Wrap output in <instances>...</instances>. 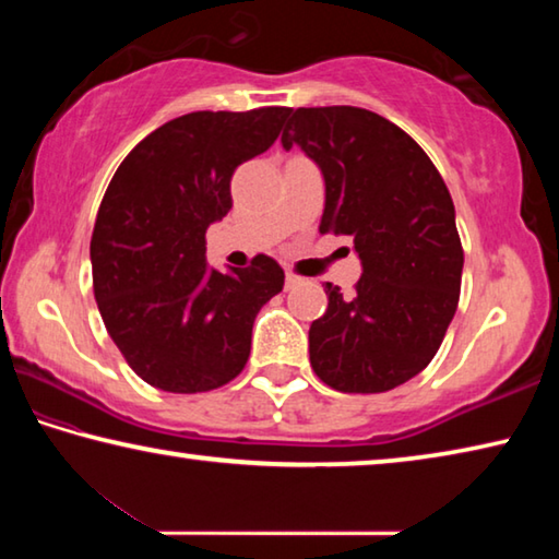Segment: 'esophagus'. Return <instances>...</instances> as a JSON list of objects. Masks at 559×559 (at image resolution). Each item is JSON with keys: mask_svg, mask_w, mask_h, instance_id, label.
I'll return each instance as SVG.
<instances>
[{"mask_svg": "<svg viewBox=\"0 0 559 559\" xmlns=\"http://www.w3.org/2000/svg\"><path fill=\"white\" fill-rule=\"evenodd\" d=\"M300 283H302V278L300 276H296V273H286V288L290 290V288H296V286H300Z\"/></svg>", "mask_w": 559, "mask_h": 559, "instance_id": "1", "label": "esophagus"}]
</instances>
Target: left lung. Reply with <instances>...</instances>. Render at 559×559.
<instances>
[{
	"label": "left lung",
	"mask_w": 559,
	"mask_h": 559,
	"mask_svg": "<svg viewBox=\"0 0 559 559\" xmlns=\"http://www.w3.org/2000/svg\"><path fill=\"white\" fill-rule=\"evenodd\" d=\"M281 143L325 179L320 234L349 236L362 263L353 296L325 283L310 365L337 392H390L431 362L456 313L463 249L449 189L402 128L365 108H298Z\"/></svg>",
	"instance_id": "obj_1"
}]
</instances>
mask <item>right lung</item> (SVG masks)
I'll list each match as a JSON object with an SVG mask.
<instances>
[{
    "label": "right lung",
    "mask_w": 559,
    "mask_h": 559,
    "mask_svg": "<svg viewBox=\"0 0 559 559\" xmlns=\"http://www.w3.org/2000/svg\"><path fill=\"white\" fill-rule=\"evenodd\" d=\"M288 108L197 110L165 122L122 159L93 226V293L108 335L140 380L197 394L231 382L283 269L206 263L204 234L231 210V175L276 143Z\"/></svg>",
    "instance_id": "obj_1"
}]
</instances>
